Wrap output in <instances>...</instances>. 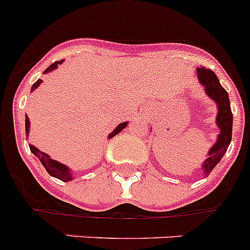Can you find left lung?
I'll return each instance as SVG.
<instances>
[{"instance_id": "1", "label": "left lung", "mask_w": 250, "mask_h": 250, "mask_svg": "<svg viewBox=\"0 0 250 250\" xmlns=\"http://www.w3.org/2000/svg\"><path fill=\"white\" fill-rule=\"evenodd\" d=\"M196 79L200 85L204 87V92L210 100H213L216 105V118L215 124L219 134L216 136V141L213 146L209 149L207 156L203 161L202 174L208 176L211 170L216 167V164L223 159L224 154L228 150L231 140V129H233V114L230 109V101H229L228 92L220 85L219 79L216 77L211 70L205 67L196 68Z\"/></svg>"}]
</instances>
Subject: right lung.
I'll return each instance as SVG.
<instances>
[{
    "instance_id": "right-lung-1",
    "label": "right lung",
    "mask_w": 250,
    "mask_h": 250,
    "mask_svg": "<svg viewBox=\"0 0 250 250\" xmlns=\"http://www.w3.org/2000/svg\"><path fill=\"white\" fill-rule=\"evenodd\" d=\"M62 62H63V60H61V61H56V62H54L52 65L48 66L45 71H43V74L46 75V74H48V72L54 71V70H56V68L59 67V65H61ZM41 83H42V80H41V79H39V80H37L36 83L32 85V87H31V92L35 91V90H36L37 87L41 85ZM127 123H129V121H125V123L119 124L118 126L115 127V129L110 132L109 135H107V139L114 138L115 135H118L119 132L123 131V130L126 127ZM25 130H26V135H27V138H28V134H30V119H28L27 115L25 116ZM28 146H30V150L32 151V154H34V155L39 159L40 163L43 165V167L46 169V171H47L51 176H54V178H56V179H60V180H62V182H70V180H72V179H74V171H72V170L70 169L67 165H65V164H62V163H60V161L55 160V159L51 158L48 154L41 151V150L37 149V147L34 146L32 144H28Z\"/></svg>"
}]
</instances>
